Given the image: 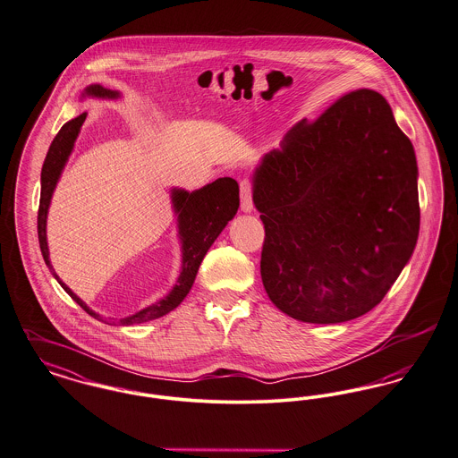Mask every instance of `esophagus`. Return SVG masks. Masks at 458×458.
<instances>
[{
	"mask_svg": "<svg viewBox=\"0 0 458 458\" xmlns=\"http://www.w3.org/2000/svg\"><path fill=\"white\" fill-rule=\"evenodd\" d=\"M252 208V185L249 180H243L241 182V209L242 213H250Z\"/></svg>",
	"mask_w": 458,
	"mask_h": 458,
	"instance_id": "1",
	"label": "esophagus"
}]
</instances>
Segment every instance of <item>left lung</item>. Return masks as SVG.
<instances>
[{"label": "left lung", "mask_w": 458, "mask_h": 458, "mask_svg": "<svg viewBox=\"0 0 458 458\" xmlns=\"http://www.w3.org/2000/svg\"><path fill=\"white\" fill-rule=\"evenodd\" d=\"M417 178L413 145L374 89L299 121L252 174L271 302L306 323L350 322L376 308L419 239Z\"/></svg>", "instance_id": "left-lung-1"}]
</instances>
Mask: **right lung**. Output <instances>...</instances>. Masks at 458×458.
<instances>
[{"mask_svg": "<svg viewBox=\"0 0 458 458\" xmlns=\"http://www.w3.org/2000/svg\"><path fill=\"white\" fill-rule=\"evenodd\" d=\"M82 97L91 98H108L115 100L121 97L119 91L107 89L102 84H89L86 86ZM88 112H82L78 117L65 123L48 148L47 159L41 169V199H39V211H38V239L43 259L47 267L52 271L56 282L62 285V289L72 297L82 310L104 322V317L89 310V306L82 301L81 297L76 296L55 273L52 261H50V250H48V241H47V217L48 209L52 204V195L55 187L62 176V171L69 161V156L74 150V143L81 131L82 123L86 119ZM171 204L176 215L178 223V239L182 243V269L178 275L176 284L169 291V294L159 299L157 302L136 311L135 315L124 317V318H108L114 320L112 323L119 325H135V323L150 322L156 318H161L173 311L180 302L187 297V294L195 282L199 267L208 254L209 247L215 243L217 235L225 230L230 219L239 211V183L233 178H217L213 183L202 187V189L189 191L185 189L171 190ZM108 320L106 322L108 323Z\"/></svg>", "mask_w": 458, "mask_h": 458, "instance_id": "right-lung-1", "label": "right lung"}]
</instances>
